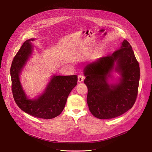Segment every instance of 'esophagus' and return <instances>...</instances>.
Returning a JSON list of instances; mask_svg holds the SVG:
<instances>
[{
	"label": "esophagus",
	"instance_id": "1",
	"mask_svg": "<svg viewBox=\"0 0 152 152\" xmlns=\"http://www.w3.org/2000/svg\"><path fill=\"white\" fill-rule=\"evenodd\" d=\"M77 78H78V82H82L84 80V76L82 74H80V75H78Z\"/></svg>",
	"mask_w": 152,
	"mask_h": 152
}]
</instances>
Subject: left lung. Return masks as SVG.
I'll return each instance as SVG.
<instances>
[{"label":"left lung","mask_w":152,"mask_h":152,"mask_svg":"<svg viewBox=\"0 0 152 152\" xmlns=\"http://www.w3.org/2000/svg\"><path fill=\"white\" fill-rule=\"evenodd\" d=\"M120 72L119 84L110 86L107 77L114 68ZM86 97L91 113L99 119L118 117L134 106L138 95L140 77V65L130 43L124 39L120 49L112 55L99 58L87 64L84 69Z\"/></svg>","instance_id":"1"}]
</instances>
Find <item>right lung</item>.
I'll return each mask as SVG.
<instances>
[{
    "mask_svg": "<svg viewBox=\"0 0 152 152\" xmlns=\"http://www.w3.org/2000/svg\"><path fill=\"white\" fill-rule=\"evenodd\" d=\"M30 39L21 46L12 62L10 73L14 99L20 109L34 117L52 119L63 111L67 97L77 85V76H53L45 93L36 100H29L21 88L19 75L32 52Z\"/></svg>",
    "mask_w": 152,
    "mask_h": 152,
    "instance_id": "right-lung-1",
    "label": "right lung"
}]
</instances>
